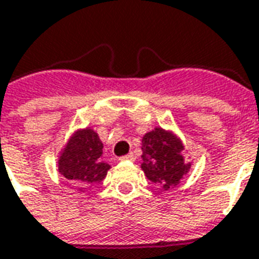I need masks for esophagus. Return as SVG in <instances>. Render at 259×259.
<instances>
[{"instance_id": "34e87169", "label": "esophagus", "mask_w": 259, "mask_h": 259, "mask_svg": "<svg viewBox=\"0 0 259 259\" xmlns=\"http://www.w3.org/2000/svg\"><path fill=\"white\" fill-rule=\"evenodd\" d=\"M120 160H130V162H134V160H135V156H134V153H128V155L125 156H121Z\"/></svg>"}]
</instances>
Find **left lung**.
<instances>
[{
	"label": "left lung",
	"instance_id": "8db88e82",
	"mask_svg": "<svg viewBox=\"0 0 259 259\" xmlns=\"http://www.w3.org/2000/svg\"><path fill=\"white\" fill-rule=\"evenodd\" d=\"M183 150L184 145L176 134L157 126L142 138L141 168L152 183L164 190L173 188L191 167V163L184 162Z\"/></svg>",
	"mask_w": 259,
	"mask_h": 259
}]
</instances>
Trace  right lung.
Segmentation results:
<instances>
[{
  "mask_svg": "<svg viewBox=\"0 0 259 259\" xmlns=\"http://www.w3.org/2000/svg\"><path fill=\"white\" fill-rule=\"evenodd\" d=\"M103 155V144L97 133L92 128L78 130L69 138L58 159V171L69 181L80 187L99 184L110 170V164L100 157Z\"/></svg>",
  "mask_w": 259,
  "mask_h": 259,
  "instance_id": "1",
  "label": "right lung"
}]
</instances>
